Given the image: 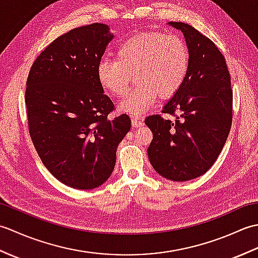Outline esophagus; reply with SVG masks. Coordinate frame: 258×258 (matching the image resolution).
Listing matches in <instances>:
<instances>
[{"instance_id":"obj_1","label":"esophagus","mask_w":258,"mask_h":258,"mask_svg":"<svg viewBox=\"0 0 258 258\" xmlns=\"http://www.w3.org/2000/svg\"><path fill=\"white\" fill-rule=\"evenodd\" d=\"M132 125L133 127H140V126L144 125V122L138 117H132Z\"/></svg>"}]
</instances>
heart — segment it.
Here are the masks:
<instances>
[{
  "label": "heart",
  "instance_id": "b5f03b06",
  "mask_svg": "<svg viewBox=\"0 0 258 258\" xmlns=\"http://www.w3.org/2000/svg\"><path fill=\"white\" fill-rule=\"evenodd\" d=\"M189 67V53L182 37L163 32H145L127 38L115 52V59H102L96 69L98 83L116 97L133 92L119 104V111L140 117L162 98L173 96L183 85Z\"/></svg>",
  "mask_w": 258,
  "mask_h": 258
}]
</instances>
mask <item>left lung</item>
I'll return each instance as SVG.
<instances>
[{"label":"left lung","mask_w":258,"mask_h":258,"mask_svg":"<svg viewBox=\"0 0 258 258\" xmlns=\"http://www.w3.org/2000/svg\"><path fill=\"white\" fill-rule=\"evenodd\" d=\"M168 24L182 31L189 67L162 111L175 119L145 118L153 133L147 154L163 177L184 182L205 174L221 154L232 126L233 91L225 57L210 38L183 22Z\"/></svg>","instance_id":"obj_1"}]
</instances>
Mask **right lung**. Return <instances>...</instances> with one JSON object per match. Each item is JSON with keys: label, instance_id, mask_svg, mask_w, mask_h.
<instances>
[{"label": "right lung", "instance_id": "1", "mask_svg": "<svg viewBox=\"0 0 258 258\" xmlns=\"http://www.w3.org/2000/svg\"><path fill=\"white\" fill-rule=\"evenodd\" d=\"M113 36L103 23L71 30L36 57L27 76L33 144L53 176L76 189H93L111 176L131 128L128 115L107 118L114 104L96 75Z\"/></svg>", "mask_w": 258, "mask_h": 258}]
</instances>
